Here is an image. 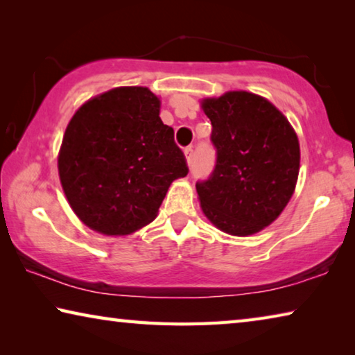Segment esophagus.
I'll return each instance as SVG.
<instances>
[{
  "instance_id": "esophagus-1",
  "label": "esophagus",
  "mask_w": 355,
  "mask_h": 355,
  "mask_svg": "<svg viewBox=\"0 0 355 355\" xmlns=\"http://www.w3.org/2000/svg\"><path fill=\"white\" fill-rule=\"evenodd\" d=\"M184 158H186V163L191 164L192 163V158H194V153H192V148L188 147L184 150Z\"/></svg>"
}]
</instances>
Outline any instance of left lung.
Listing matches in <instances>:
<instances>
[{
  "label": "left lung",
  "mask_w": 355,
  "mask_h": 355,
  "mask_svg": "<svg viewBox=\"0 0 355 355\" xmlns=\"http://www.w3.org/2000/svg\"><path fill=\"white\" fill-rule=\"evenodd\" d=\"M200 106L218 152L211 177L196 184L202 211L228 235H255L279 218L296 189V131L271 101L248 91L203 98Z\"/></svg>",
  "instance_id": "1"
}]
</instances>
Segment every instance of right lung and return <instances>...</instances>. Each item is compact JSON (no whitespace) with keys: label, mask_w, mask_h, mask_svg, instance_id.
Listing matches in <instances>:
<instances>
[{"label":"right lung","mask_w":355,"mask_h":355,"mask_svg":"<svg viewBox=\"0 0 355 355\" xmlns=\"http://www.w3.org/2000/svg\"><path fill=\"white\" fill-rule=\"evenodd\" d=\"M148 87H114L78 107L58 155L64 194L84 225L131 235L156 216L173 180L188 175L173 130Z\"/></svg>","instance_id":"add662e5"}]
</instances>
